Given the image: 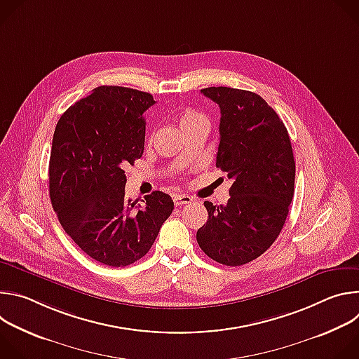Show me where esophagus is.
Returning a JSON list of instances; mask_svg holds the SVG:
<instances>
[{"mask_svg": "<svg viewBox=\"0 0 359 359\" xmlns=\"http://www.w3.org/2000/svg\"><path fill=\"white\" fill-rule=\"evenodd\" d=\"M173 201H175V206H182V204L191 203L193 198L190 196H186V194H175Z\"/></svg>", "mask_w": 359, "mask_h": 359, "instance_id": "34e87169", "label": "esophagus"}]
</instances>
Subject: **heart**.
<instances>
[{
  "instance_id": "b5f03b06",
  "label": "heart",
  "mask_w": 359,
  "mask_h": 359,
  "mask_svg": "<svg viewBox=\"0 0 359 359\" xmlns=\"http://www.w3.org/2000/svg\"><path fill=\"white\" fill-rule=\"evenodd\" d=\"M208 123V119L204 118L203 114L194 111V109H184L176 116V125L180 132V135L197 125Z\"/></svg>"
}]
</instances>
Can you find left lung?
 <instances>
[{
	"instance_id": "left-lung-1",
	"label": "left lung",
	"mask_w": 359,
	"mask_h": 359,
	"mask_svg": "<svg viewBox=\"0 0 359 359\" xmlns=\"http://www.w3.org/2000/svg\"><path fill=\"white\" fill-rule=\"evenodd\" d=\"M220 108L216 166L233 179L224 206L204 201L208 223L197 230L200 248L224 266H243L278 237L294 196L291 140L276 111L257 93L227 86L201 89Z\"/></svg>"
}]
</instances>
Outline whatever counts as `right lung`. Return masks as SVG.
I'll return each mask as SVG.
<instances>
[{
	"label": "right lung",
	"mask_w": 359,
	"mask_h": 359,
	"mask_svg": "<svg viewBox=\"0 0 359 359\" xmlns=\"http://www.w3.org/2000/svg\"><path fill=\"white\" fill-rule=\"evenodd\" d=\"M147 92L97 86L60 118L49 158V197L65 233L90 259L129 266L150 250L173 212L163 191L125 198V168L144 149Z\"/></svg>",
	"instance_id": "right-lung-1"
}]
</instances>
